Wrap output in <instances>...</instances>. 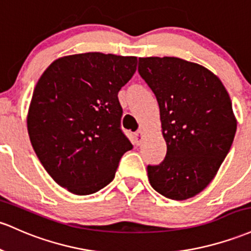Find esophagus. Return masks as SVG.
<instances>
[{
	"label": "esophagus",
	"instance_id": "esophagus-1",
	"mask_svg": "<svg viewBox=\"0 0 251 251\" xmlns=\"http://www.w3.org/2000/svg\"><path fill=\"white\" fill-rule=\"evenodd\" d=\"M144 132H143L142 130H139L138 132H137L136 134H134V140H136V144L137 145H140L143 143V140H144Z\"/></svg>",
	"mask_w": 251,
	"mask_h": 251
}]
</instances>
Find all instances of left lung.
Here are the masks:
<instances>
[{
  "mask_svg": "<svg viewBox=\"0 0 251 251\" xmlns=\"http://www.w3.org/2000/svg\"><path fill=\"white\" fill-rule=\"evenodd\" d=\"M138 73L156 96L167 143L163 162L148 166L150 184L168 199L195 197L217 175L235 138L230 96L212 71L176 57L139 58Z\"/></svg>",
  "mask_w": 251,
  "mask_h": 251,
  "instance_id": "1",
  "label": "left lung"
}]
</instances>
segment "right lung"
Wrapping results in <instances>:
<instances>
[{"label":"right lung","instance_id":"add662e5","mask_svg":"<svg viewBox=\"0 0 251 251\" xmlns=\"http://www.w3.org/2000/svg\"><path fill=\"white\" fill-rule=\"evenodd\" d=\"M137 70V57L88 52L54 60L33 92L27 130L49 175L77 195L114 178L132 144L120 128L118 93Z\"/></svg>","mask_w":251,"mask_h":251}]
</instances>
